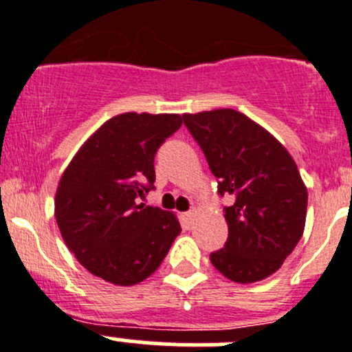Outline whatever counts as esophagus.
Instances as JSON below:
<instances>
[{"mask_svg":"<svg viewBox=\"0 0 352 352\" xmlns=\"http://www.w3.org/2000/svg\"><path fill=\"white\" fill-rule=\"evenodd\" d=\"M184 221H186L187 223V226H190V225H192V219H194V216H196V211H194V209H192V211H187V212H184Z\"/></svg>","mask_w":352,"mask_h":352,"instance_id":"esophagus-1","label":"esophagus"}]
</instances>
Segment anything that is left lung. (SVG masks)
I'll return each instance as SVG.
<instances>
[{
  "mask_svg": "<svg viewBox=\"0 0 352 352\" xmlns=\"http://www.w3.org/2000/svg\"><path fill=\"white\" fill-rule=\"evenodd\" d=\"M204 151L225 208L228 240L211 262L230 281L248 285L274 274L300 242L308 192L287 150L239 110L184 113Z\"/></svg>",
  "mask_w": 352,
  "mask_h": 352,
  "instance_id": "1",
  "label": "left lung"
}]
</instances>
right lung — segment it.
<instances>
[{
  "mask_svg": "<svg viewBox=\"0 0 352 352\" xmlns=\"http://www.w3.org/2000/svg\"><path fill=\"white\" fill-rule=\"evenodd\" d=\"M180 126L179 113H119L63 172L56 221L67 248L97 278L116 286L144 281L182 232L173 212L140 202L155 182L156 150Z\"/></svg>",
  "mask_w": 352,
  "mask_h": 352,
  "instance_id": "right-lung-1",
  "label": "right lung"
}]
</instances>
